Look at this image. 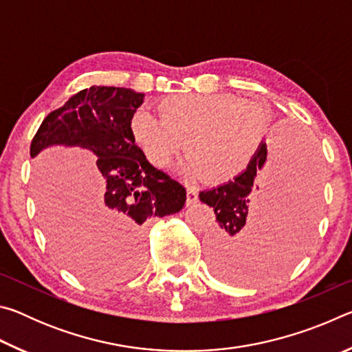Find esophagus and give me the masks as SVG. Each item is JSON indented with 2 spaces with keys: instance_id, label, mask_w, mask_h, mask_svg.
<instances>
[{
  "instance_id": "obj_1",
  "label": "esophagus",
  "mask_w": 352,
  "mask_h": 352,
  "mask_svg": "<svg viewBox=\"0 0 352 352\" xmlns=\"http://www.w3.org/2000/svg\"><path fill=\"white\" fill-rule=\"evenodd\" d=\"M186 205L190 206V205H195L199 201V189L194 188V186H188L186 189Z\"/></svg>"
}]
</instances>
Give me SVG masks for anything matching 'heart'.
<instances>
[{
	"mask_svg": "<svg viewBox=\"0 0 352 352\" xmlns=\"http://www.w3.org/2000/svg\"><path fill=\"white\" fill-rule=\"evenodd\" d=\"M158 116L136 110L129 132L146 158L166 168L186 140V169L194 177L226 183L245 169L264 138L269 113L261 102L228 93L174 94L157 104Z\"/></svg>",
	"mask_w": 352,
	"mask_h": 352,
	"instance_id": "b5f03b06",
	"label": "heart"
}]
</instances>
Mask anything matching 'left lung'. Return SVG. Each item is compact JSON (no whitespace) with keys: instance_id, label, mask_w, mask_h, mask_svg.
<instances>
[{"instance_id":"8db88e82","label":"left lung","mask_w":352,"mask_h":352,"mask_svg":"<svg viewBox=\"0 0 352 352\" xmlns=\"http://www.w3.org/2000/svg\"><path fill=\"white\" fill-rule=\"evenodd\" d=\"M320 174L314 144L295 136L285 140L272 163L262 142L233 182L201 190L200 200L212 206L217 219L216 231L206 239L216 275L245 283L276 275L294 264L311 239ZM248 212L252 223L245 226Z\"/></svg>"}]
</instances>
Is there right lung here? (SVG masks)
<instances>
[{"label":"right lung","mask_w":352,"mask_h":352,"mask_svg":"<svg viewBox=\"0 0 352 352\" xmlns=\"http://www.w3.org/2000/svg\"><path fill=\"white\" fill-rule=\"evenodd\" d=\"M144 94L130 88L90 87L51 111L31 142V157L52 144L80 146L96 155L94 164L105 180L104 192L87 212L62 226L58 253L87 278L130 275L144 259L142 225L151 217L175 214L186 189L147 162L129 132V121ZM107 261L116 270H107Z\"/></svg>","instance_id":"1"}]
</instances>
